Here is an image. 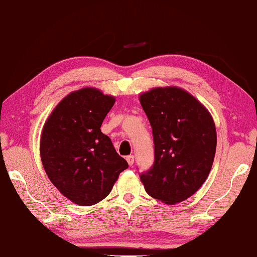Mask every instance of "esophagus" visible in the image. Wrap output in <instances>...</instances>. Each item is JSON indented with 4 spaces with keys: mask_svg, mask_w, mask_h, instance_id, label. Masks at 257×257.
Listing matches in <instances>:
<instances>
[{
    "mask_svg": "<svg viewBox=\"0 0 257 257\" xmlns=\"http://www.w3.org/2000/svg\"><path fill=\"white\" fill-rule=\"evenodd\" d=\"M126 161H127L128 165H130V166H132V165L134 164V156H133V155H130V156H127V158H126Z\"/></svg>",
    "mask_w": 257,
    "mask_h": 257,
    "instance_id": "esophagus-1",
    "label": "esophagus"
}]
</instances>
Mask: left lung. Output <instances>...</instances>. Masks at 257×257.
Here are the masks:
<instances>
[{"instance_id": "8db88e82", "label": "left lung", "mask_w": 257, "mask_h": 257, "mask_svg": "<svg viewBox=\"0 0 257 257\" xmlns=\"http://www.w3.org/2000/svg\"><path fill=\"white\" fill-rule=\"evenodd\" d=\"M152 127L154 163L140 174L145 191L166 204L192 196L205 182L216 151L211 114L191 94L158 87L140 97Z\"/></svg>"}]
</instances>
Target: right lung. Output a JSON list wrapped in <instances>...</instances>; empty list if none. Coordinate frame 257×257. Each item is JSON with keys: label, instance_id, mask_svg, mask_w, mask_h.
Segmentation results:
<instances>
[{"label": "right lung", "instance_id": "obj_1", "mask_svg": "<svg viewBox=\"0 0 257 257\" xmlns=\"http://www.w3.org/2000/svg\"><path fill=\"white\" fill-rule=\"evenodd\" d=\"M114 103V97L95 88H82L62 99L43 127L40 151L46 174L78 205H94L105 198L119 173L128 167L101 132Z\"/></svg>", "mask_w": 257, "mask_h": 257}]
</instances>
